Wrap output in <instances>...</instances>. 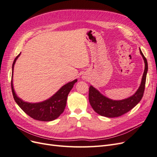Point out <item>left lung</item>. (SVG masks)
<instances>
[{"mask_svg":"<svg viewBox=\"0 0 157 157\" xmlns=\"http://www.w3.org/2000/svg\"><path fill=\"white\" fill-rule=\"evenodd\" d=\"M140 54L145 62V70L141 84L136 92L130 98L117 101L106 98L98 90L90 86L89 88V102L94 111L103 117L109 118L118 117L130 111L141 101L145 90L148 64L147 59L141 50Z\"/></svg>","mask_w":157,"mask_h":157,"instance_id":"8db88e82","label":"left lung"}]
</instances>
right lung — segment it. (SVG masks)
<instances>
[{
    "mask_svg": "<svg viewBox=\"0 0 157 157\" xmlns=\"http://www.w3.org/2000/svg\"><path fill=\"white\" fill-rule=\"evenodd\" d=\"M20 55V54L16 56L12 64L11 88L14 100L22 110L33 119L45 122L56 119L63 112L67 103L68 94L73 88L75 83L77 82V79L65 84L54 96L44 101L35 103L25 102L17 96L13 90L12 83L14 64Z\"/></svg>",
    "mask_w": 157,
    "mask_h": 157,
    "instance_id": "right-lung-1",
    "label": "right lung"
}]
</instances>
